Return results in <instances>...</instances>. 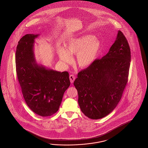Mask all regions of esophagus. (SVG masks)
Instances as JSON below:
<instances>
[{"mask_svg": "<svg viewBox=\"0 0 148 148\" xmlns=\"http://www.w3.org/2000/svg\"><path fill=\"white\" fill-rule=\"evenodd\" d=\"M69 78L71 83H73V82H74V80H75V75H70Z\"/></svg>", "mask_w": 148, "mask_h": 148, "instance_id": "34e87169", "label": "esophagus"}]
</instances>
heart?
Returning <instances> with one entry per match:
<instances>
[{
    "mask_svg": "<svg viewBox=\"0 0 148 148\" xmlns=\"http://www.w3.org/2000/svg\"><path fill=\"white\" fill-rule=\"evenodd\" d=\"M101 43L94 35L86 34L71 39L65 45L66 50L61 48L58 51L60 60L70 63L73 55H76V62L80 68H86L91 65L97 58Z\"/></svg>",
    "mask_w": 148,
    "mask_h": 148,
    "instance_id": "obj_1",
    "label": "heart"
}]
</instances>
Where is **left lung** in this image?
<instances>
[{
    "label": "left lung",
    "instance_id": "obj_1",
    "mask_svg": "<svg viewBox=\"0 0 148 148\" xmlns=\"http://www.w3.org/2000/svg\"><path fill=\"white\" fill-rule=\"evenodd\" d=\"M130 61L128 42L119 31L106 55L79 72L73 85L79 106L86 116L100 119L116 107L127 82Z\"/></svg>",
    "mask_w": 148,
    "mask_h": 148
}]
</instances>
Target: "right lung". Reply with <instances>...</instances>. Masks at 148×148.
<instances>
[{
	"instance_id": "right-lung-1",
	"label": "right lung",
	"mask_w": 148,
	"mask_h": 148,
	"mask_svg": "<svg viewBox=\"0 0 148 148\" xmlns=\"http://www.w3.org/2000/svg\"><path fill=\"white\" fill-rule=\"evenodd\" d=\"M38 36L28 34L19 40L15 56L16 73L29 108L40 116H49L59 110L70 82L67 71L61 73L37 63L34 43Z\"/></svg>"
}]
</instances>
